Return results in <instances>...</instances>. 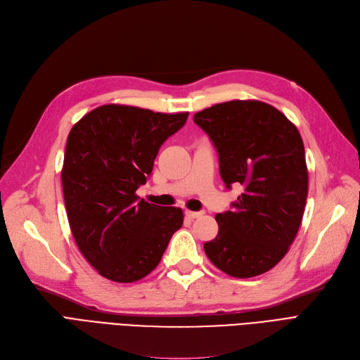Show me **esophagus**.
Returning a JSON list of instances; mask_svg holds the SVG:
<instances>
[{"mask_svg": "<svg viewBox=\"0 0 360 360\" xmlns=\"http://www.w3.org/2000/svg\"><path fill=\"white\" fill-rule=\"evenodd\" d=\"M185 217L190 218V219H194V218H198L202 217V212H193V210H185Z\"/></svg>", "mask_w": 360, "mask_h": 360, "instance_id": "obj_1", "label": "esophagus"}]
</instances>
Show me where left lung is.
Returning <instances> with one entry per match:
<instances>
[{"instance_id":"1","label":"left lung","mask_w":360,"mask_h":360,"mask_svg":"<svg viewBox=\"0 0 360 360\" xmlns=\"http://www.w3.org/2000/svg\"><path fill=\"white\" fill-rule=\"evenodd\" d=\"M215 143L225 185L245 187L233 210L215 217L219 230L205 252L217 269L237 278L271 270L300 230L309 170L297 126L273 105L234 99L194 114Z\"/></svg>"}]
</instances>
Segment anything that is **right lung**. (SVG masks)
<instances>
[{"instance_id":"right-lung-1","label":"right lung","mask_w":360,"mask_h":360,"mask_svg":"<svg viewBox=\"0 0 360 360\" xmlns=\"http://www.w3.org/2000/svg\"><path fill=\"white\" fill-rule=\"evenodd\" d=\"M188 112H154L106 103L72 126L60 172L66 215L83 257L105 278L131 283L148 276L182 227L181 207L139 200L162 143Z\"/></svg>"}]
</instances>
